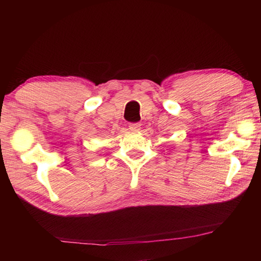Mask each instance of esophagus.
Segmentation results:
<instances>
[{"instance_id":"1","label":"esophagus","mask_w":261,"mask_h":261,"mask_svg":"<svg viewBox=\"0 0 261 261\" xmlns=\"http://www.w3.org/2000/svg\"><path fill=\"white\" fill-rule=\"evenodd\" d=\"M140 126H141L140 123H130V124H129V129H130L131 131H134V132H137V131L140 130Z\"/></svg>"}]
</instances>
